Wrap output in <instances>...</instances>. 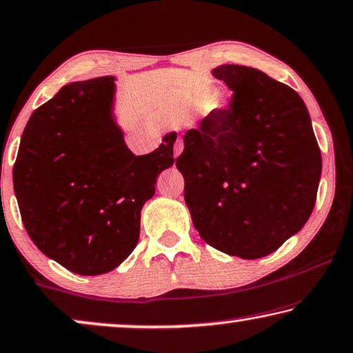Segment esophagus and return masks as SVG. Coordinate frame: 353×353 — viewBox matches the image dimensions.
Instances as JSON below:
<instances>
[{"label": "esophagus", "instance_id": "obj_1", "mask_svg": "<svg viewBox=\"0 0 353 353\" xmlns=\"http://www.w3.org/2000/svg\"><path fill=\"white\" fill-rule=\"evenodd\" d=\"M181 151H183V140L180 139V137H178L176 141H175V148H173V156L178 157L181 154Z\"/></svg>", "mask_w": 353, "mask_h": 353}]
</instances>
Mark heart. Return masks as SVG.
<instances>
[{
  "instance_id": "1",
  "label": "heart",
  "mask_w": 353,
  "mask_h": 353,
  "mask_svg": "<svg viewBox=\"0 0 353 353\" xmlns=\"http://www.w3.org/2000/svg\"><path fill=\"white\" fill-rule=\"evenodd\" d=\"M212 95L213 94H212L210 89H201V90H199V94H197L199 100H201V101H210Z\"/></svg>"
}]
</instances>
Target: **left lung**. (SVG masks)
<instances>
[{
  "instance_id": "left-lung-1",
  "label": "left lung",
  "mask_w": 353,
  "mask_h": 353,
  "mask_svg": "<svg viewBox=\"0 0 353 353\" xmlns=\"http://www.w3.org/2000/svg\"><path fill=\"white\" fill-rule=\"evenodd\" d=\"M231 89L185 134L176 168L201 237L219 252L256 259L307 223L316 201L321 154L304 101L290 85L252 66L221 65Z\"/></svg>"
}]
</instances>
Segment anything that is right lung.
Wrapping results in <instances>:
<instances>
[{
  "label": "right lung",
  "instance_id": "1",
  "mask_svg": "<svg viewBox=\"0 0 353 353\" xmlns=\"http://www.w3.org/2000/svg\"><path fill=\"white\" fill-rule=\"evenodd\" d=\"M113 95V76L66 84L33 111L12 168L30 239L79 275L110 272L134 252L141 208L173 164L176 134L145 156L125 146Z\"/></svg>",
  "mask_w": 353,
  "mask_h": 353
}]
</instances>
